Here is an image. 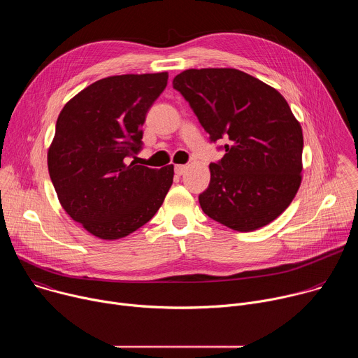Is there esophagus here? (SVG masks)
Segmentation results:
<instances>
[{"instance_id":"1","label":"esophagus","mask_w":358,"mask_h":358,"mask_svg":"<svg viewBox=\"0 0 358 358\" xmlns=\"http://www.w3.org/2000/svg\"><path fill=\"white\" fill-rule=\"evenodd\" d=\"M185 170H187V166H184V164H177V166L174 167V171H176L178 176L184 174V173H185Z\"/></svg>"}]
</instances>
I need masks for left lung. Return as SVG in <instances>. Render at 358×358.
<instances>
[{
  "instance_id": "obj_1",
  "label": "left lung",
  "mask_w": 358,
  "mask_h": 358,
  "mask_svg": "<svg viewBox=\"0 0 358 358\" xmlns=\"http://www.w3.org/2000/svg\"><path fill=\"white\" fill-rule=\"evenodd\" d=\"M173 87L188 101L211 143L227 138L199 206L214 221L249 232L276 220L301 182L303 133L285 97L231 68L188 69Z\"/></svg>"
}]
</instances>
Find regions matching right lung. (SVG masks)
Here are the masks:
<instances>
[{
	"mask_svg": "<svg viewBox=\"0 0 358 358\" xmlns=\"http://www.w3.org/2000/svg\"><path fill=\"white\" fill-rule=\"evenodd\" d=\"M167 79V72L100 79L58 116L48 150L50 180L68 215L100 239H120L147 224L173 184V164H127L143 147L141 126Z\"/></svg>",
	"mask_w": 358,
	"mask_h": 358,
	"instance_id": "right-lung-1",
	"label": "right lung"
}]
</instances>
